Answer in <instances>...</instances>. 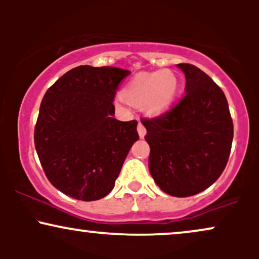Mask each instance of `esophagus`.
<instances>
[{"label": "esophagus", "instance_id": "1", "mask_svg": "<svg viewBox=\"0 0 259 259\" xmlns=\"http://www.w3.org/2000/svg\"><path fill=\"white\" fill-rule=\"evenodd\" d=\"M138 133H139V136L141 139H144L145 135H146V129H145V126L142 125L141 123H139V125H138Z\"/></svg>", "mask_w": 259, "mask_h": 259}]
</instances>
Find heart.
I'll list each match as a JSON object with an SVG mask.
<instances>
[{
    "mask_svg": "<svg viewBox=\"0 0 259 259\" xmlns=\"http://www.w3.org/2000/svg\"><path fill=\"white\" fill-rule=\"evenodd\" d=\"M179 80L170 70L141 73L123 90V97L134 106H141L146 114L157 117L173 106Z\"/></svg>",
    "mask_w": 259,
    "mask_h": 259,
    "instance_id": "b5f03b06",
    "label": "heart"
}]
</instances>
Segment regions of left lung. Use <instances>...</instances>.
<instances>
[{
  "label": "left lung",
  "mask_w": 259,
  "mask_h": 259,
  "mask_svg": "<svg viewBox=\"0 0 259 259\" xmlns=\"http://www.w3.org/2000/svg\"><path fill=\"white\" fill-rule=\"evenodd\" d=\"M185 74V95L173 108L141 119L151 152L148 168L165 194L187 197L203 191L227 165L234 126L224 92L200 68L177 64Z\"/></svg>",
  "instance_id": "left-lung-1"
}]
</instances>
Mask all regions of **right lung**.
<instances>
[{
  "label": "right lung",
  "mask_w": 259,
  "mask_h": 259,
  "mask_svg": "<svg viewBox=\"0 0 259 259\" xmlns=\"http://www.w3.org/2000/svg\"><path fill=\"white\" fill-rule=\"evenodd\" d=\"M129 74L115 67L79 65L45 94L35 148L50 183L75 200L108 195L139 140L138 121L113 118L115 91Z\"/></svg>",
  "instance_id": "1"
}]
</instances>
